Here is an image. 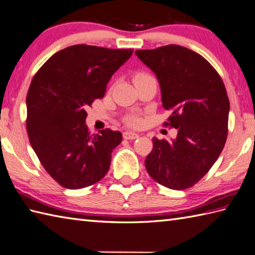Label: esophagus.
<instances>
[{"label": "esophagus", "instance_id": "esophagus-1", "mask_svg": "<svg viewBox=\"0 0 255 255\" xmlns=\"http://www.w3.org/2000/svg\"><path fill=\"white\" fill-rule=\"evenodd\" d=\"M123 138L124 139H136V138H138V134L133 133V132H124Z\"/></svg>", "mask_w": 255, "mask_h": 255}]
</instances>
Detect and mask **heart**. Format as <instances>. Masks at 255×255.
<instances>
[{
    "label": "heart",
    "mask_w": 255,
    "mask_h": 255,
    "mask_svg": "<svg viewBox=\"0 0 255 255\" xmlns=\"http://www.w3.org/2000/svg\"><path fill=\"white\" fill-rule=\"evenodd\" d=\"M147 77H151V76L146 74V73H137V74L134 75L133 81L135 83L139 80H144V78H147ZM124 121H126V123L129 127L137 128L140 126V123H142V119H140L137 115H129V116L124 118Z\"/></svg>",
    "instance_id": "1"
}]
</instances>
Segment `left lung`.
<instances>
[{
    "mask_svg": "<svg viewBox=\"0 0 255 255\" xmlns=\"http://www.w3.org/2000/svg\"><path fill=\"white\" fill-rule=\"evenodd\" d=\"M135 54L156 74L162 107L171 111L163 126L178 129L170 142L152 138L146 170L166 188H191L218 159L227 139L230 105L224 82L202 55L177 44Z\"/></svg>",
    "mask_w": 255,
    "mask_h": 255,
    "instance_id": "8db88e82",
    "label": "left lung"
}]
</instances>
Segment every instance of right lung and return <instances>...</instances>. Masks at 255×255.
<instances>
[{"label": "right lung", "mask_w": 255, "mask_h": 255, "mask_svg": "<svg viewBox=\"0 0 255 255\" xmlns=\"http://www.w3.org/2000/svg\"><path fill=\"white\" fill-rule=\"evenodd\" d=\"M133 49L75 44L54 53L28 89L26 128L46 171L65 189L97 183L108 172L122 134L110 128L90 134L86 109L104 97L111 76Z\"/></svg>", "instance_id": "add662e5"}]
</instances>
